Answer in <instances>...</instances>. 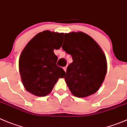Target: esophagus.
Masks as SVG:
<instances>
[{
	"instance_id": "1",
	"label": "esophagus",
	"mask_w": 127,
	"mask_h": 127,
	"mask_svg": "<svg viewBox=\"0 0 127 127\" xmlns=\"http://www.w3.org/2000/svg\"><path fill=\"white\" fill-rule=\"evenodd\" d=\"M64 70L65 72H66V69H67V66H65V67H63Z\"/></svg>"
}]
</instances>
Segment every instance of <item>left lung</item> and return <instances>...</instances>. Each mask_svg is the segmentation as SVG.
Listing matches in <instances>:
<instances>
[{"mask_svg":"<svg viewBox=\"0 0 127 127\" xmlns=\"http://www.w3.org/2000/svg\"><path fill=\"white\" fill-rule=\"evenodd\" d=\"M62 48L73 59L64 78L72 94L84 98L95 93L107 71L106 57L101 47L88 34L72 32L64 34Z\"/></svg>","mask_w":127,"mask_h":127,"instance_id":"obj_1","label":"left lung"}]
</instances>
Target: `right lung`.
<instances>
[{"label": "right lung", "mask_w": 127, "mask_h": 127, "mask_svg": "<svg viewBox=\"0 0 127 127\" xmlns=\"http://www.w3.org/2000/svg\"><path fill=\"white\" fill-rule=\"evenodd\" d=\"M64 33L44 31L29 41L21 53L19 68L22 84L28 92L37 96L51 92L64 71L56 65L54 49L61 48Z\"/></svg>", "instance_id": "obj_1"}]
</instances>
